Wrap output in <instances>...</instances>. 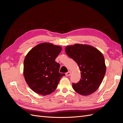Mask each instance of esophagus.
Here are the masks:
<instances>
[{
  "mask_svg": "<svg viewBox=\"0 0 123 123\" xmlns=\"http://www.w3.org/2000/svg\"><path fill=\"white\" fill-rule=\"evenodd\" d=\"M71 71H68V72H67L66 73V76H70L71 75Z\"/></svg>",
  "mask_w": 123,
  "mask_h": 123,
  "instance_id": "obj_1",
  "label": "esophagus"
}]
</instances>
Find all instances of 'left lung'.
Masks as SVG:
<instances>
[{"label":"left lung","mask_w":123,"mask_h":123,"mask_svg":"<svg viewBox=\"0 0 123 123\" xmlns=\"http://www.w3.org/2000/svg\"><path fill=\"white\" fill-rule=\"evenodd\" d=\"M66 54L79 66L81 79L72 87L78 93L87 96L94 93L101 84L106 67L103 54L94 47L76 43L65 48Z\"/></svg>","instance_id":"obj_1"}]
</instances>
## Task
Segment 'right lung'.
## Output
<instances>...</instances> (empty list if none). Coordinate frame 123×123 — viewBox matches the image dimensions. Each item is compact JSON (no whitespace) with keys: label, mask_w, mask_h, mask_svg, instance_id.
Wrapping results in <instances>:
<instances>
[{"label":"right lung","mask_w":123,"mask_h":123,"mask_svg":"<svg viewBox=\"0 0 123 123\" xmlns=\"http://www.w3.org/2000/svg\"><path fill=\"white\" fill-rule=\"evenodd\" d=\"M62 48L44 43L30 51L24 62V75L32 90L40 95H49L56 89L61 78L65 75L59 72L60 65L55 59Z\"/></svg>","instance_id":"right-lung-1"}]
</instances>
